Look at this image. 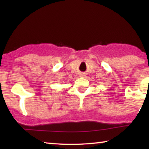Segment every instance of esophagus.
<instances>
[{"label": "esophagus", "instance_id": "1", "mask_svg": "<svg viewBox=\"0 0 149 149\" xmlns=\"http://www.w3.org/2000/svg\"><path fill=\"white\" fill-rule=\"evenodd\" d=\"M84 74H81V77H84Z\"/></svg>", "mask_w": 149, "mask_h": 149}]
</instances>
